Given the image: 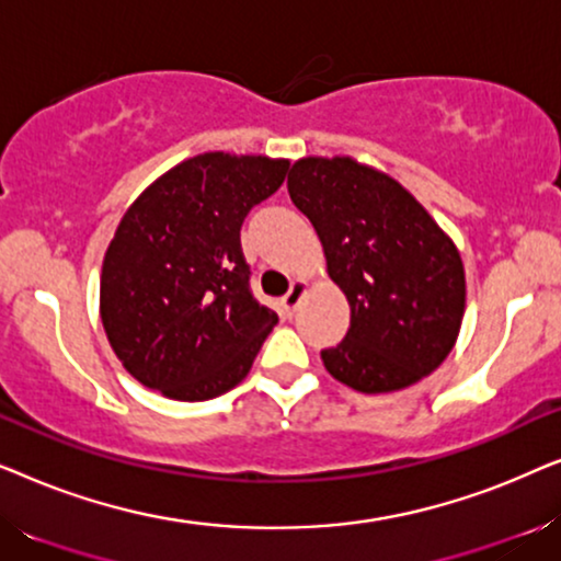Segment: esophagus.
Wrapping results in <instances>:
<instances>
[{"instance_id": "esophagus-1", "label": "esophagus", "mask_w": 561, "mask_h": 561, "mask_svg": "<svg viewBox=\"0 0 561 561\" xmlns=\"http://www.w3.org/2000/svg\"><path fill=\"white\" fill-rule=\"evenodd\" d=\"M306 290H309V283L306 280H294L290 283V288H288V294L280 298V306H283V313H286V317L290 319L296 313V309H298V304H301V298L306 296Z\"/></svg>"}]
</instances>
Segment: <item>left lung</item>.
<instances>
[{
	"label": "left lung",
	"instance_id": "1",
	"mask_svg": "<svg viewBox=\"0 0 561 561\" xmlns=\"http://www.w3.org/2000/svg\"><path fill=\"white\" fill-rule=\"evenodd\" d=\"M288 194L317 229L327 273L350 301L347 336L321 352L359 393H393L434 373L465 317L457 244L409 188L350 156L296 160Z\"/></svg>",
	"mask_w": 561,
	"mask_h": 561
}]
</instances>
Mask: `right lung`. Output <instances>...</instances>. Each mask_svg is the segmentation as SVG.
Returning a JSON list of instances; mask_svg holds the SVG:
<instances>
[{"instance_id":"right-lung-1","label":"right lung","mask_w":561,"mask_h":561,"mask_svg":"<svg viewBox=\"0 0 561 561\" xmlns=\"http://www.w3.org/2000/svg\"><path fill=\"white\" fill-rule=\"evenodd\" d=\"M288 165L202 152L129 204L104 252L99 313L114 355L145 388L209 401L250 373L278 313L250 294L240 227Z\"/></svg>"}]
</instances>
